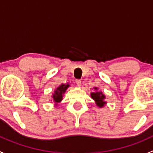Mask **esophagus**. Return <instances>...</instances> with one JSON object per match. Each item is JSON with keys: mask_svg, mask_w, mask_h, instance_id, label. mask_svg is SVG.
Listing matches in <instances>:
<instances>
[{"mask_svg": "<svg viewBox=\"0 0 153 153\" xmlns=\"http://www.w3.org/2000/svg\"><path fill=\"white\" fill-rule=\"evenodd\" d=\"M75 82H76L77 85H78V86H81V80H78V79L75 80Z\"/></svg>", "mask_w": 153, "mask_h": 153, "instance_id": "obj_1", "label": "esophagus"}]
</instances>
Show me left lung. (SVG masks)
<instances>
[{"label": "left lung", "instance_id": "obj_1", "mask_svg": "<svg viewBox=\"0 0 153 153\" xmlns=\"http://www.w3.org/2000/svg\"><path fill=\"white\" fill-rule=\"evenodd\" d=\"M94 89H95V92L91 93V97L95 101V104H96L97 106H99L100 108L104 107L106 104V101H104V99L106 98L105 95L102 93V92L98 91V88L97 87H95Z\"/></svg>", "mask_w": 153, "mask_h": 153}]
</instances>
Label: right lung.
<instances>
[{"label": "right lung", "instance_id": "right-lung-1", "mask_svg": "<svg viewBox=\"0 0 153 153\" xmlns=\"http://www.w3.org/2000/svg\"><path fill=\"white\" fill-rule=\"evenodd\" d=\"M69 86V84H61V86H58L54 92V94L52 95V98H53V101H55V104H58V103L61 102L63 99V95L64 94V92H66V90L67 89V88Z\"/></svg>", "mask_w": 153, "mask_h": 153}]
</instances>
